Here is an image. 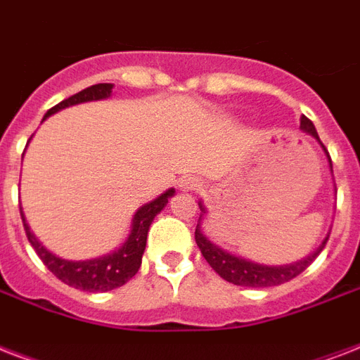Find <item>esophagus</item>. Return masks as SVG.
<instances>
[{"mask_svg":"<svg viewBox=\"0 0 360 360\" xmlns=\"http://www.w3.org/2000/svg\"><path fill=\"white\" fill-rule=\"evenodd\" d=\"M197 188H199V180L197 178H184L182 182H180L182 191H195Z\"/></svg>","mask_w":360,"mask_h":360,"instance_id":"34e87169","label":"esophagus"}]
</instances>
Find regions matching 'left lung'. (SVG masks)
I'll use <instances>...</instances> for the list:
<instances>
[{"label": "left lung", "mask_w": 360, "mask_h": 360, "mask_svg": "<svg viewBox=\"0 0 360 360\" xmlns=\"http://www.w3.org/2000/svg\"><path fill=\"white\" fill-rule=\"evenodd\" d=\"M300 129L311 135L316 139L319 144H321V148L325 150V154H327L328 160V167H330V171H333V161H330V155H328L327 148L323 146V142L319 141V135H317L316 127L311 124L310 120L302 116L300 118ZM199 208L202 210V216L206 214L205 206L202 202H199ZM199 224H197V229H195V242H197V246H199L200 253H202V257L206 259V263L210 264L212 269L216 270L224 280H227L229 283H235V285H242V287H272V285H281V283H285V281L293 280L300 272H304L311 263H314V259L323 252V248L327 244L328 235L325 236V240L319 244L316 252L310 253L308 257L300 259L297 263H289V264H280V266H269V264H259L253 263V261H248V259L236 257L233 253L225 252L216 244H212L205 235H202V229H200V219Z\"/></svg>", "instance_id": "left-lung-1"}]
</instances>
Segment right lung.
Returning <instances> with one entry per match:
<instances>
[{"mask_svg":"<svg viewBox=\"0 0 360 360\" xmlns=\"http://www.w3.org/2000/svg\"><path fill=\"white\" fill-rule=\"evenodd\" d=\"M114 84H94L86 90L75 94V96L67 97L56 107H52L49 112L44 114V118H49L56 114L61 108L73 107L79 103L88 101H99V99H107L112 94ZM32 141V139H30ZM27 141V142H30ZM24 155V154H22ZM174 195V189H167L165 193H161L158 199L150 200L144 206H141L133 216V224H131V233L127 240L114 250L112 253H107L103 257L88 259V261H67V259L56 257L54 253H50L46 248L37 240V236L33 235L30 225L26 224V216L20 208L22 221H24V229H26L27 240L37 252L46 269L52 274L61 280L67 285L80 289V291H90V293H103V291H112L116 287H122L124 283L133 278L139 272L142 263V253L146 248V236H148L150 225L154 218L167 206L169 199Z\"/></svg>","mask_w":360,"mask_h":360,"instance_id":"1","label":"right lung"}]
</instances>
